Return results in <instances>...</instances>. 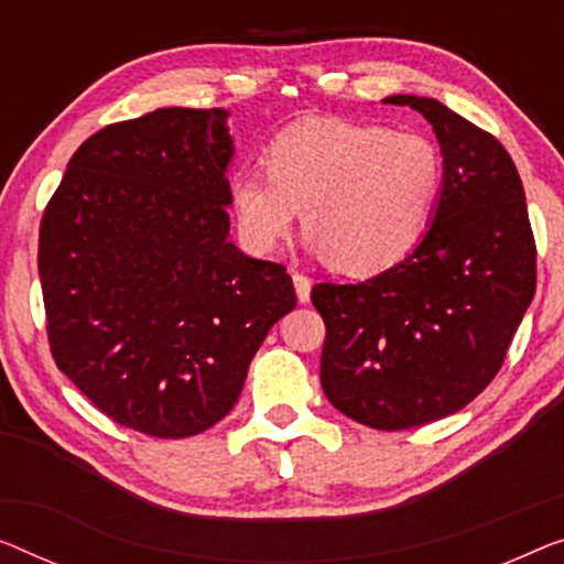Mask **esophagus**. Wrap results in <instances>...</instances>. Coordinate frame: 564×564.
<instances>
[{
  "instance_id": "esophagus-1",
  "label": "esophagus",
  "mask_w": 564,
  "mask_h": 564,
  "mask_svg": "<svg viewBox=\"0 0 564 564\" xmlns=\"http://www.w3.org/2000/svg\"><path fill=\"white\" fill-rule=\"evenodd\" d=\"M291 279H293V285H296V296L301 304H308L311 301V281L308 275L299 273V271H291Z\"/></svg>"
}]
</instances>
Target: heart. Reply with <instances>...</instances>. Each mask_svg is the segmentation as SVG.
<instances>
[{"instance_id": "b5f03b06", "label": "heart", "mask_w": 564, "mask_h": 564, "mask_svg": "<svg viewBox=\"0 0 564 564\" xmlns=\"http://www.w3.org/2000/svg\"><path fill=\"white\" fill-rule=\"evenodd\" d=\"M441 182V149L423 133L316 119L271 141L265 172H235L228 197L250 253H273L304 209L311 253L341 273L375 275L423 240Z\"/></svg>"}]
</instances>
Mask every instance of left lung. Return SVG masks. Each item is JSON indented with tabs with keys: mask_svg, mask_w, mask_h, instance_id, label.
Returning <instances> with one entry per match:
<instances>
[{
	"mask_svg": "<svg viewBox=\"0 0 564 564\" xmlns=\"http://www.w3.org/2000/svg\"><path fill=\"white\" fill-rule=\"evenodd\" d=\"M433 126L441 195L417 248L357 285L318 283L326 324L322 388L377 431H405L466 408L494 380L534 299L536 250L524 187L491 133L435 98L388 96Z\"/></svg>",
	"mask_w": 564,
	"mask_h": 564,
	"instance_id": "1",
	"label": "left lung"
}]
</instances>
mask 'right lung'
I'll return each instance as SVG.
<instances>
[{
  "label": "right lung",
  "instance_id": "right-lung-1",
  "mask_svg": "<svg viewBox=\"0 0 564 564\" xmlns=\"http://www.w3.org/2000/svg\"><path fill=\"white\" fill-rule=\"evenodd\" d=\"M223 108H156L75 151L40 225L50 349L94 405L154 438L230 413L291 275L230 240Z\"/></svg>",
  "mask_w": 564,
  "mask_h": 564
}]
</instances>
